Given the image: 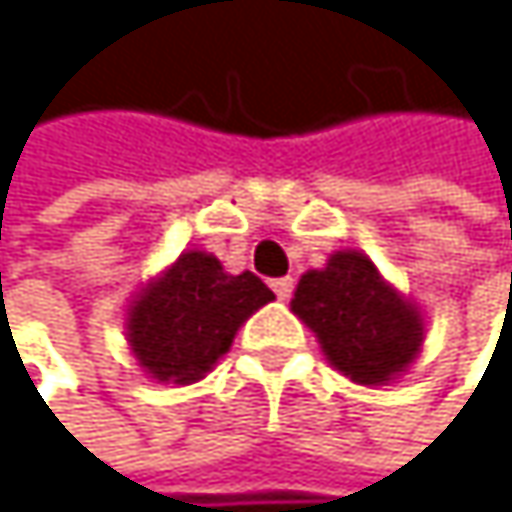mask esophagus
Here are the masks:
<instances>
[{
	"label": "esophagus",
	"instance_id": "34e87169",
	"mask_svg": "<svg viewBox=\"0 0 512 512\" xmlns=\"http://www.w3.org/2000/svg\"><path fill=\"white\" fill-rule=\"evenodd\" d=\"M270 285H273V291H276V297H279V300H288V297H291V291H294V279H291V276L273 279Z\"/></svg>",
	"mask_w": 512,
	"mask_h": 512
}]
</instances>
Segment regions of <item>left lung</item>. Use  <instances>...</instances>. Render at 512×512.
Returning a JSON list of instances; mask_svg holds the SVG:
<instances>
[{
	"label": "left lung",
	"instance_id": "left-lung-1",
	"mask_svg": "<svg viewBox=\"0 0 512 512\" xmlns=\"http://www.w3.org/2000/svg\"><path fill=\"white\" fill-rule=\"evenodd\" d=\"M321 343L327 361L358 385H385L422 346V318L361 251L331 254L309 270L291 300Z\"/></svg>",
	"mask_w": 512,
	"mask_h": 512
}]
</instances>
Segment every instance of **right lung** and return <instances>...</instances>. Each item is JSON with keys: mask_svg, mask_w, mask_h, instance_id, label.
I'll return each mask as SVG.
<instances>
[{"mask_svg": "<svg viewBox=\"0 0 512 512\" xmlns=\"http://www.w3.org/2000/svg\"><path fill=\"white\" fill-rule=\"evenodd\" d=\"M273 291L254 276L224 273L206 251H185L133 303L127 337L139 364L160 382L203 379L230 349L239 324Z\"/></svg>", "mask_w": 512, "mask_h": 512, "instance_id": "right-lung-1", "label": "right lung"}]
</instances>
